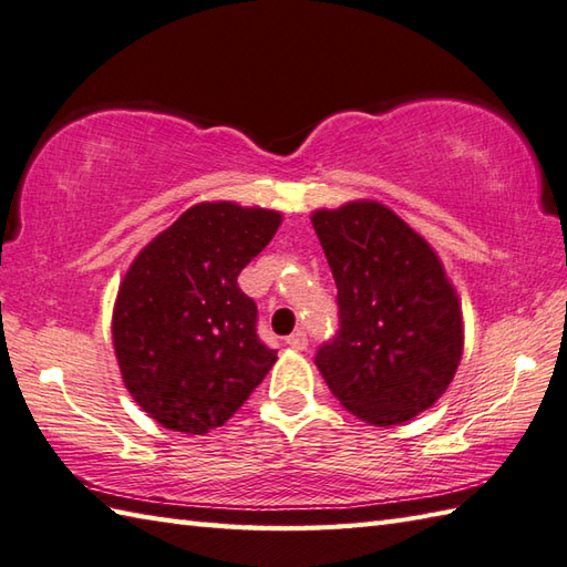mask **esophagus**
I'll list each match as a JSON object with an SVG mask.
<instances>
[{"mask_svg": "<svg viewBox=\"0 0 567 567\" xmlns=\"http://www.w3.org/2000/svg\"><path fill=\"white\" fill-rule=\"evenodd\" d=\"M286 344L291 350H306V344H308V338H306V332L303 330H296V332H291L286 338Z\"/></svg>", "mask_w": 567, "mask_h": 567, "instance_id": "esophagus-1", "label": "esophagus"}]
</instances>
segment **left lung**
<instances>
[{
	"label": "left lung",
	"mask_w": 567,
	"mask_h": 567,
	"mask_svg": "<svg viewBox=\"0 0 567 567\" xmlns=\"http://www.w3.org/2000/svg\"><path fill=\"white\" fill-rule=\"evenodd\" d=\"M338 284L340 330L316 367L344 409L401 425L431 409L465 348L455 286L435 249L377 200L310 215Z\"/></svg>",
	"instance_id": "left-lung-1"
}]
</instances>
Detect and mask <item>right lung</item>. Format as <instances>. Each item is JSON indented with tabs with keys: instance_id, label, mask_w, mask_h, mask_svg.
<instances>
[{
	"instance_id": "obj_1",
	"label": "right lung",
	"mask_w": 567,
	"mask_h": 567,
	"mask_svg": "<svg viewBox=\"0 0 567 567\" xmlns=\"http://www.w3.org/2000/svg\"><path fill=\"white\" fill-rule=\"evenodd\" d=\"M281 219L267 207L198 203L126 269L112 310L114 354L126 391L164 429H219L274 367L237 276Z\"/></svg>"
}]
</instances>
